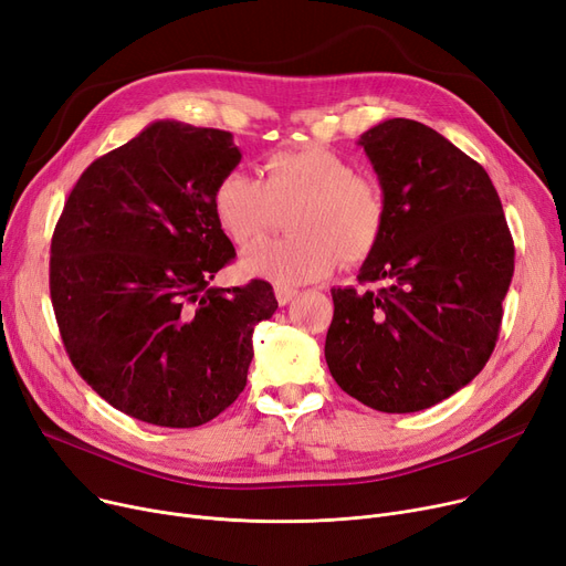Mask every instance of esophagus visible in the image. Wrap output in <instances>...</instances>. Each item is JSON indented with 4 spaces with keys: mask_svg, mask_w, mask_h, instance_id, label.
Returning a JSON list of instances; mask_svg holds the SVG:
<instances>
[{
    "mask_svg": "<svg viewBox=\"0 0 566 566\" xmlns=\"http://www.w3.org/2000/svg\"><path fill=\"white\" fill-rule=\"evenodd\" d=\"M274 292H276V300H279V304H281V306L290 304V302L294 300V294H297V290L283 287V285H276V287H274Z\"/></svg>",
    "mask_w": 566,
    "mask_h": 566,
    "instance_id": "34e87169",
    "label": "esophagus"
}]
</instances>
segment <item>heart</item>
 <instances>
[{"mask_svg":"<svg viewBox=\"0 0 566 566\" xmlns=\"http://www.w3.org/2000/svg\"><path fill=\"white\" fill-rule=\"evenodd\" d=\"M213 217L237 247H249L287 217V237L262 241L239 262L241 274L302 285L329 274L338 258L355 264L380 244L387 202L380 186L325 145L269 154L262 181L241 170L213 188Z\"/></svg>","mask_w":566,"mask_h":566,"instance_id":"heart-1","label":"heart"}]
</instances>
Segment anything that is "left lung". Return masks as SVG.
I'll return each instance as SVG.
<instances>
[{"label": "left lung", "mask_w": 566, "mask_h": 566, "mask_svg": "<svg viewBox=\"0 0 566 566\" xmlns=\"http://www.w3.org/2000/svg\"><path fill=\"white\" fill-rule=\"evenodd\" d=\"M387 202L380 244L359 283L332 287L325 359L364 406L433 408L486 366L514 276V241L495 186L430 126L387 119L359 138Z\"/></svg>", "instance_id": "1"}]
</instances>
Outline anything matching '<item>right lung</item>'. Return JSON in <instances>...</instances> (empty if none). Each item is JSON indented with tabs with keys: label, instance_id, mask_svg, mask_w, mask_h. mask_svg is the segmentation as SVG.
Returning <instances> with one entry per match:
<instances>
[{
	"label": "right lung",
	"instance_id": "obj_1",
	"mask_svg": "<svg viewBox=\"0 0 566 566\" xmlns=\"http://www.w3.org/2000/svg\"><path fill=\"white\" fill-rule=\"evenodd\" d=\"M241 160L232 133L158 119L80 175L50 247L66 353L113 408L166 428L219 417L247 387L266 281L211 285L232 258L213 188Z\"/></svg>",
	"mask_w": 566,
	"mask_h": 566
}]
</instances>
